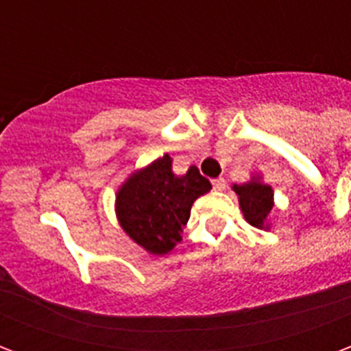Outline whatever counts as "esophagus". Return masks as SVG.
Listing matches in <instances>:
<instances>
[{"label":"esophagus","mask_w":351,"mask_h":351,"mask_svg":"<svg viewBox=\"0 0 351 351\" xmlns=\"http://www.w3.org/2000/svg\"><path fill=\"white\" fill-rule=\"evenodd\" d=\"M213 186H214V190L216 191H223L226 190V186H228V184H226V178H214L213 180Z\"/></svg>","instance_id":"esophagus-1"}]
</instances>
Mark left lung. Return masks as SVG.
Listing matches in <instances>:
<instances>
[{"instance_id": "obj_1", "label": "left lung", "mask_w": 351, "mask_h": 351, "mask_svg": "<svg viewBox=\"0 0 351 351\" xmlns=\"http://www.w3.org/2000/svg\"><path fill=\"white\" fill-rule=\"evenodd\" d=\"M233 191L239 195V205L244 220L258 229H269V216L274 206V191L261 176L254 175L244 184H233Z\"/></svg>"}]
</instances>
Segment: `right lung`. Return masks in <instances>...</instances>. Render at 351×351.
I'll return each instance as SVG.
<instances>
[{
	"instance_id": "right-lung-1",
	"label": "right lung",
	"mask_w": 351,
	"mask_h": 351,
	"mask_svg": "<svg viewBox=\"0 0 351 351\" xmlns=\"http://www.w3.org/2000/svg\"><path fill=\"white\" fill-rule=\"evenodd\" d=\"M213 184L191 165L186 175L173 173L165 154L131 173L116 191L114 210L123 233L152 256H165L182 241L191 205Z\"/></svg>"
}]
</instances>
